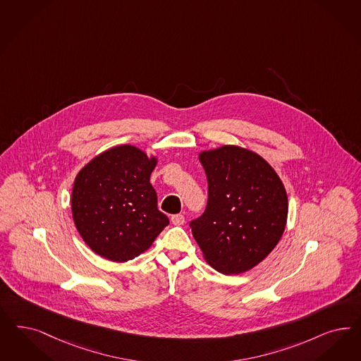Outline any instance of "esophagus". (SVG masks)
Listing matches in <instances>:
<instances>
[{
    "mask_svg": "<svg viewBox=\"0 0 361 361\" xmlns=\"http://www.w3.org/2000/svg\"><path fill=\"white\" fill-rule=\"evenodd\" d=\"M171 221H172V224L173 225H183L185 223V217L183 216V214H173L172 216V219H171Z\"/></svg>",
    "mask_w": 361,
    "mask_h": 361,
    "instance_id": "obj_1",
    "label": "esophagus"
}]
</instances>
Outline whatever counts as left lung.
Masks as SVG:
<instances>
[{"label": "left lung", "mask_w": 361, "mask_h": 361, "mask_svg": "<svg viewBox=\"0 0 361 361\" xmlns=\"http://www.w3.org/2000/svg\"><path fill=\"white\" fill-rule=\"evenodd\" d=\"M208 204L190 223L202 256L216 271L244 274L262 262L286 229L288 197L274 168L252 150H202Z\"/></svg>", "instance_id": "8db88e82"}]
</instances>
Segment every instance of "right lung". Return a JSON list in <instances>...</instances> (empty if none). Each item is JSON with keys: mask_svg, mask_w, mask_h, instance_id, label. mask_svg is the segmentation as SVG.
Returning a JSON list of instances; mask_svg holds the SVG:
<instances>
[{"mask_svg": "<svg viewBox=\"0 0 361 361\" xmlns=\"http://www.w3.org/2000/svg\"><path fill=\"white\" fill-rule=\"evenodd\" d=\"M156 164L157 157L125 144L99 153L75 176L73 220L96 255L111 262L132 260L169 224L149 181Z\"/></svg>", "mask_w": 361, "mask_h": 361, "instance_id": "obj_1", "label": "right lung"}]
</instances>
